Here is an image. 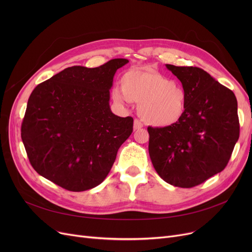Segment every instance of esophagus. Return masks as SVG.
I'll list each match as a JSON object with an SVG mask.
<instances>
[{
  "label": "esophagus",
  "mask_w": 252,
  "mask_h": 252,
  "mask_svg": "<svg viewBox=\"0 0 252 252\" xmlns=\"http://www.w3.org/2000/svg\"><path fill=\"white\" fill-rule=\"evenodd\" d=\"M143 127V124L139 121V119H135L134 121V129H140Z\"/></svg>",
  "instance_id": "1"
}]
</instances>
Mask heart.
I'll return each mask as SVG.
<instances>
[{"label":"heart","mask_w":252,"mask_h":252,"mask_svg":"<svg viewBox=\"0 0 252 252\" xmlns=\"http://www.w3.org/2000/svg\"><path fill=\"white\" fill-rule=\"evenodd\" d=\"M122 90L114 88L111 97L118 105L139 104V114L153 126L177 124L186 112L187 92L173 79L147 68L126 71L121 79Z\"/></svg>","instance_id":"heart-1"}]
</instances>
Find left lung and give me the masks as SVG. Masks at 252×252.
Returning <instances> with one entry per match:
<instances>
[{
    "label": "left lung",
    "instance_id": "8db88e82",
    "mask_svg": "<svg viewBox=\"0 0 252 252\" xmlns=\"http://www.w3.org/2000/svg\"><path fill=\"white\" fill-rule=\"evenodd\" d=\"M165 66L186 90L187 107L177 124L148 127L149 155L163 181L192 188L227 166L239 139L237 99L201 68Z\"/></svg>",
    "mask_w": 252,
    "mask_h": 252
}]
</instances>
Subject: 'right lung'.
<instances>
[{"label": "right lung", "mask_w": 252, "mask_h": 252, "mask_svg": "<svg viewBox=\"0 0 252 252\" xmlns=\"http://www.w3.org/2000/svg\"><path fill=\"white\" fill-rule=\"evenodd\" d=\"M127 62L71 66L34 88L21 139L38 175L72 192L95 188L107 177L133 133V117L113 114L109 105L114 74Z\"/></svg>", "instance_id": "obj_1"}]
</instances>
